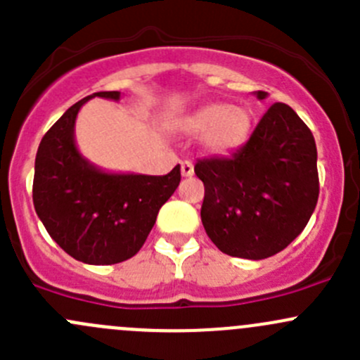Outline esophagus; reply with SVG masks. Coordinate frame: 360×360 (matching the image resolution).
Segmentation results:
<instances>
[{"label":"esophagus","mask_w":360,"mask_h":360,"mask_svg":"<svg viewBox=\"0 0 360 360\" xmlns=\"http://www.w3.org/2000/svg\"><path fill=\"white\" fill-rule=\"evenodd\" d=\"M195 169H193V163L190 162V160H184L183 163H181V174H183L184 177H190L193 176Z\"/></svg>","instance_id":"obj_1"}]
</instances>
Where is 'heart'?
Wrapping results in <instances>:
<instances>
[{
    "label": "heart",
    "instance_id": "1",
    "mask_svg": "<svg viewBox=\"0 0 360 360\" xmlns=\"http://www.w3.org/2000/svg\"><path fill=\"white\" fill-rule=\"evenodd\" d=\"M184 129L191 134H205L203 143L212 153H226L245 143L250 130V112L230 104H209L191 112L184 120Z\"/></svg>",
    "mask_w": 360,
    "mask_h": 360
}]
</instances>
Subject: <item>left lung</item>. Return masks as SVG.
I'll use <instances>...</instances> for the list:
<instances>
[{"label": "left lung", "mask_w": 360, "mask_h": 360, "mask_svg": "<svg viewBox=\"0 0 360 360\" xmlns=\"http://www.w3.org/2000/svg\"><path fill=\"white\" fill-rule=\"evenodd\" d=\"M256 96L264 99L266 92ZM195 174L205 186L203 228L228 256L264 259L281 252L317 205L315 139L284 103L270 106L240 150L198 160Z\"/></svg>", "instance_id": "1"}]
</instances>
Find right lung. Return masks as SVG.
I'll use <instances>...</instances> for the list:
<instances>
[{
  "label": "right lung",
  "instance_id": "right-lung-1",
  "mask_svg": "<svg viewBox=\"0 0 360 360\" xmlns=\"http://www.w3.org/2000/svg\"><path fill=\"white\" fill-rule=\"evenodd\" d=\"M92 97L120 99V92H96L72 104L50 127L34 162L32 202L50 237L71 257L86 264H115L139 252L163 205L181 181V167L167 176L103 172L79 155L75 122Z\"/></svg>",
  "mask_w": 360,
  "mask_h": 360
}]
</instances>
